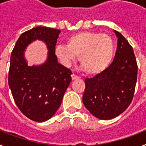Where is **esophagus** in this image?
Listing matches in <instances>:
<instances>
[{
    "mask_svg": "<svg viewBox=\"0 0 146 146\" xmlns=\"http://www.w3.org/2000/svg\"><path fill=\"white\" fill-rule=\"evenodd\" d=\"M72 79L73 80H77V79H79V77L77 75H75L74 74H72Z\"/></svg>",
    "mask_w": 146,
    "mask_h": 146,
    "instance_id": "obj_1",
    "label": "esophagus"
}]
</instances>
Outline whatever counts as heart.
Instances as JSON below:
<instances>
[{
  "label": "heart",
  "mask_w": 146,
  "mask_h": 146,
  "mask_svg": "<svg viewBox=\"0 0 146 146\" xmlns=\"http://www.w3.org/2000/svg\"><path fill=\"white\" fill-rule=\"evenodd\" d=\"M113 40L109 35L82 31L72 35L66 46L58 45L55 53L62 64L69 66L79 56L80 65L87 74L96 75L108 69L114 56Z\"/></svg>",
  "instance_id": "b5f03b06"
}]
</instances>
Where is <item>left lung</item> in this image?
I'll use <instances>...</instances> for the list:
<instances>
[{
    "instance_id": "1",
    "label": "left lung",
    "mask_w": 146,
    "mask_h": 146,
    "mask_svg": "<svg viewBox=\"0 0 146 146\" xmlns=\"http://www.w3.org/2000/svg\"><path fill=\"white\" fill-rule=\"evenodd\" d=\"M113 63L100 74L85 80L82 96L85 107L96 118H114L131 104L137 78V64L133 48L119 32Z\"/></svg>"
}]
</instances>
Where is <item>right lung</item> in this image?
Wrapping results in <instances>:
<instances>
[{"label": "right lung", "instance_id": "right-lung-1", "mask_svg": "<svg viewBox=\"0 0 146 146\" xmlns=\"http://www.w3.org/2000/svg\"><path fill=\"white\" fill-rule=\"evenodd\" d=\"M60 30L38 26L20 35L10 58L9 86L15 104L32 121L44 122L53 116L72 81V72L58 63L55 45ZM47 44L48 55L42 65L27 66L24 56L27 46L35 40Z\"/></svg>", "mask_w": 146, "mask_h": 146}]
</instances>
